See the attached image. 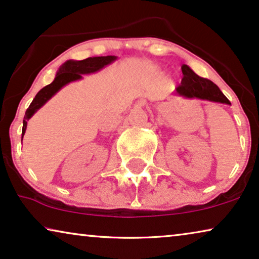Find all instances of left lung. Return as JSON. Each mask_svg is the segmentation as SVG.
<instances>
[{
  "label": "left lung",
  "instance_id": "8db88e82",
  "mask_svg": "<svg viewBox=\"0 0 259 259\" xmlns=\"http://www.w3.org/2000/svg\"><path fill=\"white\" fill-rule=\"evenodd\" d=\"M182 72L184 77L180 86L177 87L176 95L185 99H199V100L231 105L229 99L222 93L217 84L212 82L211 80L197 75L187 65H183Z\"/></svg>",
  "mask_w": 259,
  "mask_h": 259
}]
</instances>
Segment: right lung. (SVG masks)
Instances as JSON below:
<instances>
[{
    "mask_svg": "<svg viewBox=\"0 0 259 259\" xmlns=\"http://www.w3.org/2000/svg\"><path fill=\"white\" fill-rule=\"evenodd\" d=\"M118 59L114 55L107 56H94V58H88L84 60H67L63 65L60 66V68L56 72L55 79L52 83L42 88L38 93L35 95L34 100L31 101L29 107L26 111V115L23 119V127H22V139L24 133L27 130V122L49 99H52L58 92L61 90L63 86L68 84L73 81H77L82 79V75L87 74L97 73L99 70L104 68V67L111 65Z\"/></svg>",
    "mask_w": 259,
    "mask_h": 259,
    "instance_id": "right-lung-1",
    "label": "right lung"
}]
</instances>
